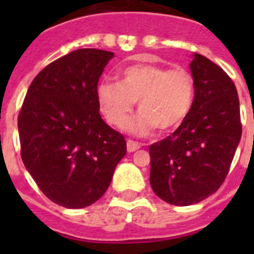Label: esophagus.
Returning a JSON list of instances; mask_svg holds the SVG:
<instances>
[{"label": "esophagus", "instance_id": "obj_1", "mask_svg": "<svg viewBox=\"0 0 254 254\" xmlns=\"http://www.w3.org/2000/svg\"><path fill=\"white\" fill-rule=\"evenodd\" d=\"M140 147H141V143H138L137 141H133V140L127 141V151L128 152L136 151V150H138Z\"/></svg>", "mask_w": 254, "mask_h": 254}]
</instances>
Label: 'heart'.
I'll return each mask as SVG.
<instances>
[{"instance_id":"b5f03b06","label":"heart","mask_w":254,"mask_h":254,"mask_svg":"<svg viewBox=\"0 0 254 254\" xmlns=\"http://www.w3.org/2000/svg\"><path fill=\"white\" fill-rule=\"evenodd\" d=\"M96 100L105 120L117 128L127 126L136 102L141 113L129 129L138 136L173 131L185 122L194 102V78L187 68L140 64L123 68L118 82L103 80Z\"/></svg>"}]
</instances>
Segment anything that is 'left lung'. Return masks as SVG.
<instances>
[{"mask_svg": "<svg viewBox=\"0 0 254 254\" xmlns=\"http://www.w3.org/2000/svg\"><path fill=\"white\" fill-rule=\"evenodd\" d=\"M190 72L192 111L173 134L149 147L152 190L176 206L198 203L219 190L242 136L239 98L228 73L197 53Z\"/></svg>", "mask_w": 254, "mask_h": 254, "instance_id": "obj_1", "label": "left lung"}]
</instances>
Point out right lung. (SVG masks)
I'll use <instances>...</instances> for the list:
<instances>
[{
    "mask_svg": "<svg viewBox=\"0 0 254 254\" xmlns=\"http://www.w3.org/2000/svg\"><path fill=\"white\" fill-rule=\"evenodd\" d=\"M113 52L76 49L33 80L17 118L22 163L52 202L82 208L111 185L127 152L125 136L102 120L96 86Z\"/></svg>",
    "mask_w": 254,
    "mask_h": 254,
    "instance_id": "1",
    "label": "right lung"
}]
</instances>
